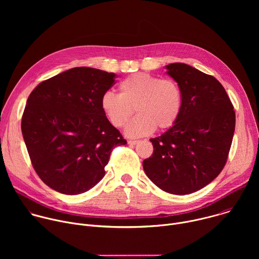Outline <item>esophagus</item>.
Here are the masks:
<instances>
[{"instance_id":"1","label":"esophagus","mask_w":259,"mask_h":259,"mask_svg":"<svg viewBox=\"0 0 259 259\" xmlns=\"http://www.w3.org/2000/svg\"><path fill=\"white\" fill-rule=\"evenodd\" d=\"M137 142H138V140H128V144H130V145H134Z\"/></svg>"}]
</instances>
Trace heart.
Returning a JSON list of instances; mask_svg holds the SVG:
<instances>
[{
  "instance_id": "heart-1",
  "label": "heart",
  "mask_w": 259,
  "mask_h": 259,
  "mask_svg": "<svg viewBox=\"0 0 259 259\" xmlns=\"http://www.w3.org/2000/svg\"><path fill=\"white\" fill-rule=\"evenodd\" d=\"M119 95L105 92L100 108L108 122L124 128L134 112L138 117L128 126L127 134L142 136L170 129L177 122L182 106V92L172 79H160L150 73L137 72L119 84Z\"/></svg>"
}]
</instances>
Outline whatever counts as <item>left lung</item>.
Masks as SVG:
<instances>
[{"instance_id": "left-lung-1", "label": "left lung", "mask_w": 259, "mask_h": 259, "mask_svg": "<svg viewBox=\"0 0 259 259\" xmlns=\"http://www.w3.org/2000/svg\"><path fill=\"white\" fill-rule=\"evenodd\" d=\"M166 68L181 89V112L173 127L150 139L154 152L142 165L164 192L188 195L206 187L226 166L236 114L226 89L214 77L180 62Z\"/></svg>"}]
</instances>
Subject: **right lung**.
<instances>
[{"instance_id":"add662e5","label":"right lung","mask_w":259,"mask_h":259,"mask_svg":"<svg viewBox=\"0 0 259 259\" xmlns=\"http://www.w3.org/2000/svg\"><path fill=\"white\" fill-rule=\"evenodd\" d=\"M115 77L73 67L41 82L29 94L21 131L35 173L52 190L64 195L89 191L103 178L114 147L127 143L100 108Z\"/></svg>"}]
</instances>
